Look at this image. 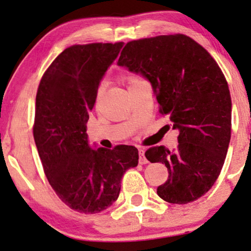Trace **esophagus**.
<instances>
[{
  "label": "esophagus",
  "instance_id": "1",
  "mask_svg": "<svg viewBox=\"0 0 251 251\" xmlns=\"http://www.w3.org/2000/svg\"><path fill=\"white\" fill-rule=\"evenodd\" d=\"M139 155H140V158H139L140 164H147V163H148V159H147L145 156V150L139 149Z\"/></svg>",
  "mask_w": 251,
  "mask_h": 251
}]
</instances>
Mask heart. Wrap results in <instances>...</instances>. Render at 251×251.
Masks as SVG:
<instances>
[{
	"label": "heart",
	"mask_w": 251,
	"mask_h": 251,
	"mask_svg": "<svg viewBox=\"0 0 251 251\" xmlns=\"http://www.w3.org/2000/svg\"><path fill=\"white\" fill-rule=\"evenodd\" d=\"M136 80H138V79H135V78H129V79H128V82H129V83H132V82L136 81ZM100 91H101V89H100Z\"/></svg>",
	"instance_id": "obj_1"
}]
</instances>
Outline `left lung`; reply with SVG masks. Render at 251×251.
<instances>
[{
	"label": "left lung",
	"instance_id": "1",
	"mask_svg": "<svg viewBox=\"0 0 251 251\" xmlns=\"http://www.w3.org/2000/svg\"><path fill=\"white\" fill-rule=\"evenodd\" d=\"M117 64L148 80L159 112L179 132L176 149L157 146L146 151L149 162L168 168L158 196L173 204L200 199L219 176L230 140L232 101L222 70L183 34L128 42Z\"/></svg>",
	"mask_w": 251,
	"mask_h": 251
}]
</instances>
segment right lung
<instances>
[{"instance_id": "obj_1", "label": "right lung", "mask_w": 251, "mask_h": 251, "mask_svg": "<svg viewBox=\"0 0 251 251\" xmlns=\"http://www.w3.org/2000/svg\"><path fill=\"white\" fill-rule=\"evenodd\" d=\"M124 42L72 46L43 75L35 102L33 134L47 179L58 198L81 213L101 212L117 201L124 173L139 151L89 145L87 122L101 80Z\"/></svg>"}]
</instances>
